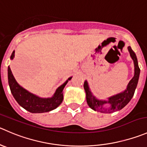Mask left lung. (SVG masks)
Segmentation results:
<instances>
[{
    "instance_id": "8db88e82",
    "label": "left lung",
    "mask_w": 147,
    "mask_h": 147,
    "mask_svg": "<svg viewBox=\"0 0 147 147\" xmlns=\"http://www.w3.org/2000/svg\"><path fill=\"white\" fill-rule=\"evenodd\" d=\"M128 49L130 52V55L134 60V76L131 80L127 88L123 92L114 95L113 97H111L108 98V101L100 100L96 99L95 97L92 95V92L90 90L87 81L84 82V89L86 92L87 102L90 108H92L94 111L106 113H113V112L117 111H120L129 103V101L131 100L132 97L134 96L135 90L137 86L138 80H139L140 69L138 65L137 58H136L134 52L132 50L131 47H129ZM106 103L110 104L111 105L109 108H105L104 107V105Z\"/></svg>"
}]
</instances>
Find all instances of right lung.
Wrapping results in <instances>:
<instances>
[{
    "mask_svg": "<svg viewBox=\"0 0 147 147\" xmlns=\"http://www.w3.org/2000/svg\"><path fill=\"white\" fill-rule=\"evenodd\" d=\"M14 54L15 51H13L11 55V59H13ZM8 78L11 93L17 102L24 109L34 113L49 112L57 108L63 100L62 90L67 83L68 80L72 79V78H69L63 85L59 87L52 98H41L28 92L24 88L20 86L16 81L9 67L8 68Z\"/></svg>",
    "mask_w": 147,
    "mask_h": 147,
    "instance_id": "obj_1",
    "label": "right lung"
}]
</instances>
